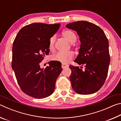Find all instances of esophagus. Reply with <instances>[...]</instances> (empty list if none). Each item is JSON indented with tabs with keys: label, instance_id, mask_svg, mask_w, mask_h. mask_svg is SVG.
Listing matches in <instances>:
<instances>
[{
	"label": "esophagus",
	"instance_id": "34e87169",
	"mask_svg": "<svg viewBox=\"0 0 121 121\" xmlns=\"http://www.w3.org/2000/svg\"><path fill=\"white\" fill-rule=\"evenodd\" d=\"M61 67H62V68L63 69H64L65 68H66V67H68V65H67V64H65V63H62Z\"/></svg>",
	"mask_w": 121,
	"mask_h": 121
}]
</instances>
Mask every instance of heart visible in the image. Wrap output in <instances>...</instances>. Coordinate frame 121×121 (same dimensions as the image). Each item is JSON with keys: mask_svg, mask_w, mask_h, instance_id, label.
<instances>
[{"mask_svg": "<svg viewBox=\"0 0 121 121\" xmlns=\"http://www.w3.org/2000/svg\"><path fill=\"white\" fill-rule=\"evenodd\" d=\"M62 36L71 43L76 42L77 37L75 33L72 30H65L62 32ZM56 40V36L54 35L51 37L49 40L48 48L51 51H53L54 50L55 43ZM74 56V54L72 51H68L67 52H58L56 54L53 55L52 56V60L53 61H59L63 63L68 62Z\"/></svg>", "mask_w": 121, "mask_h": 121, "instance_id": "b5f03b06", "label": "heart"}]
</instances>
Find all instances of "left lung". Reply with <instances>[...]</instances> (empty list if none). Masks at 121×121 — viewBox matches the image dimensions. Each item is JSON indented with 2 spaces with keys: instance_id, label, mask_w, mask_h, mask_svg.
<instances>
[{
  "instance_id": "left-lung-1",
  "label": "left lung",
  "mask_w": 121,
  "mask_h": 121,
  "mask_svg": "<svg viewBox=\"0 0 121 121\" xmlns=\"http://www.w3.org/2000/svg\"><path fill=\"white\" fill-rule=\"evenodd\" d=\"M75 30L81 45L79 54L74 61L83 67L69 65L73 90L80 95H90L97 92L105 83L110 63L109 43L101 28L91 22L79 21L66 25Z\"/></svg>"
}]
</instances>
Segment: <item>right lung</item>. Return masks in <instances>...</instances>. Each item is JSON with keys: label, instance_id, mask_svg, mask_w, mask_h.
Returning a JSON list of instances; mask_svg holds the SVG:
<instances>
[{"label": "right lung", "instance_id": "right-lung-1", "mask_svg": "<svg viewBox=\"0 0 121 121\" xmlns=\"http://www.w3.org/2000/svg\"><path fill=\"white\" fill-rule=\"evenodd\" d=\"M60 24L33 23L24 26L16 35L12 48V67L22 91L36 99L53 93L57 78L62 69L57 61H50L46 68L39 63L50 52L48 43Z\"/></svg>", "mask_w": 121, "mask_h": 121}]
</instances>
